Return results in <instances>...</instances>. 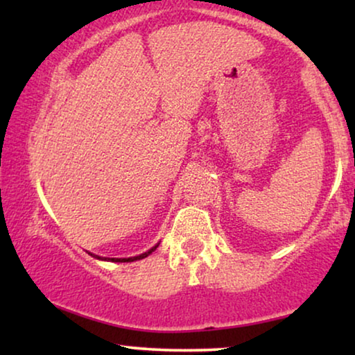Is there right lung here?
Segmentation results:
<instances>
[{"instance_id": "add662e5", "label": "right lung", "mask_w": 355, "mask_h": 355, "mask_svg": "<svg viewBox=\"0 0 355 355\" xmlns=\"http://www.w3.org/2000/svg\"><path fill=\"white\" fill-rule=\"evenodd\" d=\"M159 245V242L155 247H152V249H150L148 252H145V254H140V255H137V257H129V259H108V257H100V255H95V254H92V252H87V254L89 255H92L94 257V259H98V260H110V261H121V263H123V261H134V260H140V259H145V257H148L150 254H152V252L157 249V247Z\"/></svg>"}]
</instances>
